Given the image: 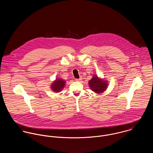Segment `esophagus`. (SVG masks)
<instances>
[{
	"label": "esophagus",
	"instance_id": "1",
	"mask_svg": "<svg viewBox=\"0 0 153 153\" xmlns=\"http://www.w3.org/2000/svg\"><path fill=\"white\" fill-rule=\"evenodd\" d=\"M81 80V78H79V79H75V81H77V82H79V81H80Z\"/></svg>",
	"mask_w": 153,
	"mask_h": 153
}]
</instances>
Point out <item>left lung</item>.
Returning <instances> with one entry per match:
<instances>
[{"mask_svg": "<svg viewBox=\"0 0 153 153\" xmlns=\"http://www.w3.org/2000/svg\"><path fill=\"white\" fill-rule=\"evenodd\" d=\"M88 84L91 90L97 94H101L108 87L107 82L102 80V79H100L96 75L93 76L92 78L89 80Z\"/></svg>", "mask_w": 153, "mask_h": 153, "instance_id": "left-lung-1", "label": "left lung"}]
</instances>
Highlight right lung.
Wrapping results in <instances>:
<instances>
[{"label": "right lung", "mask_w": 153, "mask_h": 153, "mask_svg": "<svg viewBox=\"0 0 153 153\" xmlns=\"http://www.w3.org/2000/svg\"><path fill=\"white\" fill-rule=\"evenodd\" d=\"M65 85V82L64 80L61 79H56L53 84H52L51 85V88L52 90L56 92H59L61 91L62 88H64V86Z\"/></svg>", "instance_id": "add662e5"}]
</instances>
